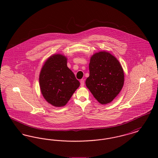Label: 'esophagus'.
I'll return each mask as SVG.
<instances>
[{
	"instance_id": "34e87169",
	"label": "esophagus",
	"mask_w": 158,
	"mask_h": 158,
	"mask_svg": "<svg viewBox=\"0 0 158 158\" xmlns=\"http://www.w3.org/2000/svg\"><path fill=\"white\" fill-rule=\"evenodd\" d=\"M84 85H85V80L83 79H81L80 80V86L81 87H83V86H84Z\"/></svg>"
}]
</instances>
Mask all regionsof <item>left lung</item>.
Segmentation results:
<instances>
[{
    "mask_svg": "<svg viewBox=\"0 0 158 158\" xmlns=\"http://www.w3.org/2000/svg\"><path fill=\"white\" fill-rule=\"evenodd\" d=\"M89 77L86 85L101 104L111 102L124 83V73L120 63L111 53L99 52L90 58Z\"/></svg>",
    "mask_w": 158,
    "mask_h": 158,
    "instance_id": "left-lung-1",
    "label": "left lung"
}]
</instances>
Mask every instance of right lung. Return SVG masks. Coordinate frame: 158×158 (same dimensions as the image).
Instances as JSON below:
<instances>
[{
    "label": "right lung",
    "instance_id": "right-lung-1",
    "mask_svg": "<svg viewBox=\"0 0 158 158\" xmlns=\"http://www.w3.org/2000/svg\"><path fill=\"white\" fill-rule=\"evenodd\" d=\"M40 86L45 100L56 107L66 105L80 82L67 66V58L61 54L50 56L41 69Z\"/></svg>",
    "mask_w": 158,
    "mask_h": 158
}]
</instances>
